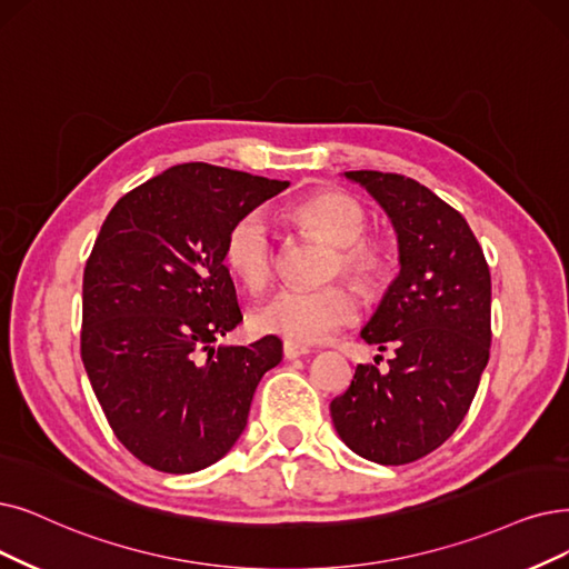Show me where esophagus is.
<instances>
[{
    "mask_svg": "<svg viewBox=\"0 0 569 569\" xmlns=\"http://www.w3.org/2000/svg\"><path fill=\"white\" fill-rule=\"evenodd\" d=\"M284 359H299V357H306L310 350L303 348V346H293V343H287L284 340Z\"/></svg>",
    "mask_w": 569,
    "mask_h": 569,
    "instance_id": "esophagus-1",
    "label": "esophagus"
}]
</instances>
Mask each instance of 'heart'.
I'll return each mask as SVG.
<instances>
[{
  "label": "heart",
  "instance_id": "obj_1",
  "mask_svg": "<svg viewBox=\"0 0 569 569\" xmlns=\"http://www.w3.org/2000/svg\"><path fill=\"white\" fill-rule=\"evenodd\" d=\"M287 219L320 233L336 244L331 272L357 282L363 289L378 287L388 276V252L367 231V214L361 206L338 191L306 196L287 208ZM223 263L252 291L263 289L276 270V240L263 210L244 212L233 221L223 242ZM357 317L355 293L343 284L320 289L284 287L268 299L254 315V325L263 333L284 338L293 346L325 343L346 329Z\"/></svg>",
  "mask_w": 569,
  "mask_h": 569
}]
</instances>
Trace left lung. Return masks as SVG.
I'll return each mask as SVG.
<instances>
[{
  "mask_svg": "<svg viewBox=\"0 0 569 569\" xmlns=\"http://www.w3.org/2000/svg\"><path fill=\"white\" fill-rule=\"evenodd\" d=\"M388 212L399 276L361 338L392 350L390 371L359 363L331 401L343 443L378 465L437 450L465 420L490 357V270L465 217L403 174L346 172Z\"/></svg>",
  "mask_w": 569,
  "mask_h": 569,
  "instance_id": "left-lung-1",
  "label": "left lung"
}]
</instances>
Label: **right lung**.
Returning a JSON list of instances; mask_svg holds the SVG:
<instances>
[{
    "label": "right lung",
    "mask_w": 569,
    "mask_h": 569,
    "mask_svg": "<svg viewBox=\"0 0 569 569\" xmlns=\"http://www.w3.org/2000/svg\"><path fill=\"white\" fill-rule=\"evenodd\" d=\"M287 187L181 163L126 193L102 223L83 270L81 359L113 435L158 471L221 460L282 359L278 336L212 343L242 322L226 233Z\"/></svg>",
    "instance_id": "right-lung-1"
}]
</instances>
